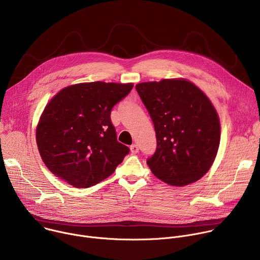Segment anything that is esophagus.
<instances>
[{"label":"esophagus","instance_id":"obj_1","mask_svg":"<svg viewBox=\"0 0 260 260\" xmlns=\"http://www.w3.org/2000/svg\"><path fill=\"white\" fill-rule=\"evenodd\" d=\"M131 151H132V153H134V154L138 153V152H139V146H138L137 144L132 145V146H131Z\"/></svg>","mask_w":260,"mask_h":260}]
</instances>
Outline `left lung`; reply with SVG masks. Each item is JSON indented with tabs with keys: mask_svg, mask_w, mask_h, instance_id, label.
Listing matches in <instances>:
<instances>
[{
	"mask_svg": "<svg viewBox=\"0 0 260 260\" xmlns=\"http://www.w3.org/2000/svg\"><path fill=\"white\" fill-rule=\"evenodd\" d=\"M136 89L154 124L157 147L147 159L151 172L172 186L200 180L212 167L220 121L205 92L183 79L142 82Z\"/></svg>",
	"mask_w": 260,
	"mask_h": 260,
	"instance_id": "8db88e82",
	"label": "left lung"
}]
</instances>
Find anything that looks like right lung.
Masks as SVG:
<instances>
[{
	"instance_id": "right-lung-1",
	"label": "right lung",
	"mask_w": 260,
	"mask_h": 260,
	"mask_svg": "<svg viewBox=\"0 0 260 260\" xmlns=\"http://www.w3.org/2000/svg\"><path fill=\"white\" fill-rule=\"evenodd\" d=\"M133 87V83H78L49 101L36 141L53 175L74 187L87 188L114 173L129 149L117 141L111 110Z\"/></svg>"
}]
</instances>
